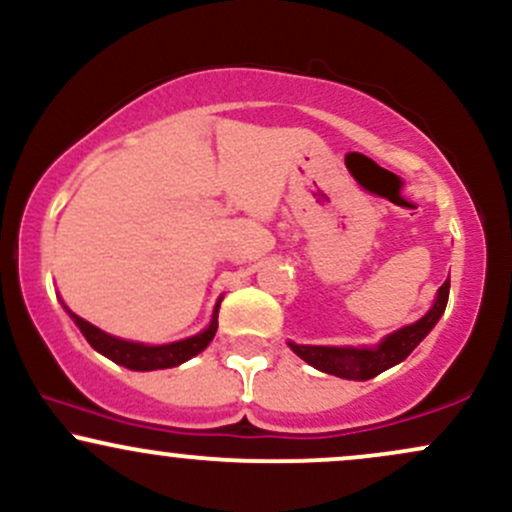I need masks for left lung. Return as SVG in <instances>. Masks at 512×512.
<instances>
[{
	"label": "left lung",
	"mask_w": 512,
	"mask_h": 512,
	"mask_svg": "<svg viewBox=\"0 0 512 512\" xmlns=\"http://www.w3.org/2000/svg\"><path fill=\"white\" fill-rule=\"evenodd\" d=\"M450 296V279L445 281L438 289V298L433 303V308L421 317L414 325L402 327L390 337H385L380 346L375 349H339V346H301L289 342V346L296 351L303 361H308L310 366L322 370V373L337 375L344 380H370L375 375H380L383 370L397 366L399 361H404L411 351L419 346L421 339L433 330V325L440 320V315L445 313V305H448Z\"/></svg>",
	"instance_id": "obj_1"
}]
</instances>
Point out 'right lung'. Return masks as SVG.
Masks as SVG:
<instances>
[{"label":"right lung","instance_id":"add662e5","mask_svg":"<svg viewBox=\"0 0 512 512\" xmlns=\"http://www.w3.org/2000/svg\"><path fill=\"white\" fill-rule=\"evenodd\" d=\"M219 305L221 301L216 303L214 308V320H211V325L202 334H197V337H190V339H182V342H175V344H166V346H144L137 342H125V339L110 337V334H105L98 330V327H93L91 322L81 320V317L74 315L72 310H67V313L72 315L76 327H79L81 334L86 337V342L91 344L98 354H103L105 358H110V361L120 363V366H125L129 370H158V368L180 366V363L190 361L192 356H197L199 351L207 349L211 339H214L216 327H219V320H216V317H219Z\"/></svg>","mask_w":512,"mask_h":512}]
</instances>
